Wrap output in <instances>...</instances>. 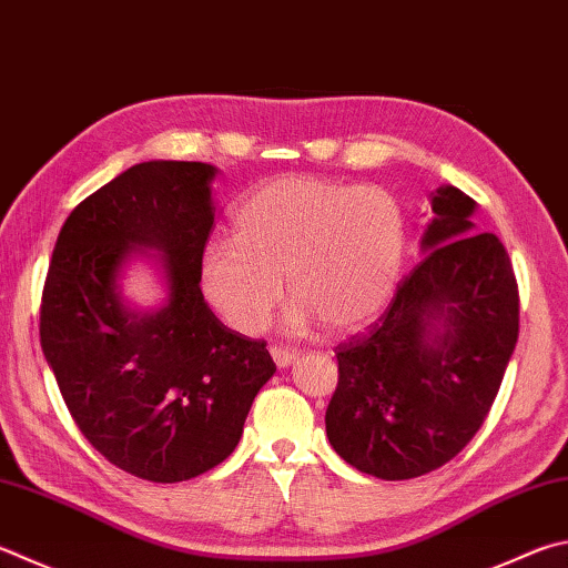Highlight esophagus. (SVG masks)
I'll return each mask as SVG.
<instances>
[{"instance_id":"obj_1","label":"esophagus","mask_w":568,"mask_h":568,"mask_svg":"<svg viewBox=\"0 0 568 568\" xmlns=\"http://www.w3.org/2000/svg\"><path fill=\"white\" fill-rule=\"evenodd\" d=\"M271 355H273L277 367H287L297 357V353H295L293 347H283V345H273L271 347Z\"/></svg>"}]
</instances>
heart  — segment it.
<instances>
[{
  "label": "heart",
  "mask_w": 568,
  "mask_h": 568,
  "mask_svg": "<svg viewBox=\"0 0 568 568\" xmlns=\"http://www.w3.org/2000/svg\"><path fill=\"white\" fill-rule=\"evenodd\" d=\"M233 239L201 255L203 293L241 333L271 320L285 285L291 323L347 335L385 311L407 253L402 203L383 185L313 173L257 185L233 211Z\"/></svg>",
  "instance_id": "b5f03b06"
}]
</instances>
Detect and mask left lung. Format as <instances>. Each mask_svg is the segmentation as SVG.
I'll return each mask as SVG.
<instances>
[{"instance_id":"obj_1","label":"left lung","mask_w":568,"mask_h":568,"mask_svg":"<svg viewBox=\"0 0 568 568\" xmlns=\"http://www.w3.org/2000/svg\"><path fill=\"white\" fill-rule=\"evenodd\" d=\"M467 193L442 185L425 257L367 333L335 347L333 449L377 479H415L469 445L519 337V285L501 241L474 233Z\"/></svg>"}]
</instances>
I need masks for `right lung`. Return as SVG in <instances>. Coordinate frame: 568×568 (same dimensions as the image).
I'll return each mask as SVG.
<instances>
[{
	"label": "right lung",
	"instance_id": "add662e5",
	"mask_svg": "<svg viewBox=\"0 0 568 568\" xmlns=\"http://www.w3.org/2000/svg\"><path fill=\"white\" fill-rule=\"evenodd\" d=\"M213 176L209 163L146 161L101 185L61 225L41 293V349L77 427L146 481L193 479L231 457L275 373L265 339L225 327L203 301ZM133 244L168 255L170 303L156 314L118 297Z\"/></svg>",
	"mask_w": 568,
	"mask_h": 568
}]
</instances>
